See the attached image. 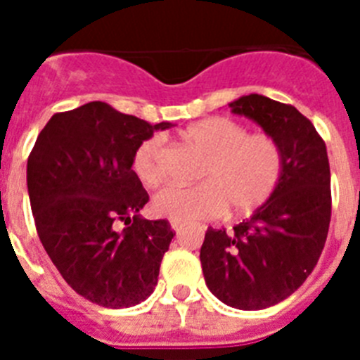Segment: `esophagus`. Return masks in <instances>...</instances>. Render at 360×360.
Wrapping results in <instances>:
<instances>
[{
  "label": "esophagus",
  "instance_id": "34e87169",
  "mask_svg": "<svg viewBox=\"0 0 360 360\" xmlns=\"http://www.w3.org/2000/svg\"><path fill=\"white\" fill-rule=\"evenodd\" d=\"M184 227H186V224H182V221H176V219H171V229H173L174 232H180Z\"/></svg>",
  "mask_w": 360,
  "mask_h": 360
}]
</instances>
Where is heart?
Wrapping results in <instances>:
<instances>
[{"instance_id":"heart-1","label":"heart","mask_w":360,"mask_h":360,"mask_svg":"<svg viewBox=\"0 0 360 360\" xmlns=\"http://www.w3.org/2000/svg\"><path fill=\"white\" fill-rule=\"evenodd\" d=\"M184 139L205 155L195 186H167L155 196L160 216L191 224L218 218L227 211L250 214L274 195L285 169L279 142L269 133H249L229 117H207L184 129ZM164 136L153 135L133 153L131 169L144 186L157 187L164 178Z\"/></svg>"}]
</instances>
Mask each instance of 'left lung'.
Segmentation results:
<instances>
[{
	"label": "left lung",
	"mask_w": 360,
	"mask_h": 360,
	"mask_svg": "<svg viewBox=\"0 0 360 360\" xmlns=\"http://www.w3.org/2000/svg\"><path fill=\"white\" fill-rule=\"evenodd\" d=\"M279 142L274 195L231 232L209 227L200 262L209 290L232 308L263 310L294 294L319 262L332 218L326 146L292 104L250 94L231 103Z\"/></svg>",
	"instance_id": "1"
}]
</instances>
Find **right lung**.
<instances>
[{
    "instance_id": "add662e5",
    "label": "right lung",
    "mask_w": 360,
    "mask_h": 360,
    "mask_svg": "<svg viewBox=\"0 0 360 360\" xmlns=\"http://www.w3.org/2000/svg\"><path fill=\"white\" fill-rule=\"evenodd\" d=\"M95 101L56 113L28 155L27 186L37 234L79 295L129 308L151 295L174 232L167 219L139 214L148 191L133 153L155 129Z\"/></svg>"
}]
</instances>
